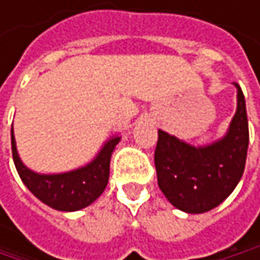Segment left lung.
Listing matches in <instances>:
<instances>
[{"mask_svg": "<svg viewBox=\"0 0 260 260\" xmlns=\"http://www.w3.org/2000/svg\"><path fill=\"white\" fill-rule=\"evenodd\" d=\"M238 88V108L226 137L206 147H194L158 131L155 169L158 185L169 202L188 214L218 206L238 185L248 149L245 98Z\"/></svg>", "mask_w": 260, "mask_h": 260, "instance_id": "left-lung-1", "label": "left lung"}]
</instances>
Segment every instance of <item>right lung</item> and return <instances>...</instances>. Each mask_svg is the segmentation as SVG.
Returning a JSON list of instances; mask_svg holds the SVG:
<instances>
[{"mask_svg": "<svg viewBox=\"0 0 260 260\" xmlns=\"http://www.w3.org/2000/svg\"><path fill=\"white\" fill-rule=\"evenodd\" d=\"M119 140V137L108 140L99 155L85 167L61 175H39L26 169L18 156L13 128L12 153L21 179L39 200L57 211H78L93 203L104 192L110 178L111 153Z\"/></svg>", "mask_w": 260, "mask_h": 260, "instance_id": "add662e5", "label": "right lung"}]
</instances>
